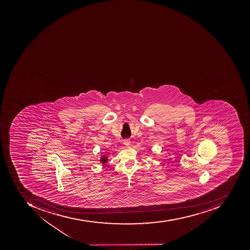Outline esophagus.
Returning a JSON list of instances; mask_svg holds the SVG:
<instances>
[{
  "label": "esophagus",
  "instance_id": "esophagus-1",
  "mask_svg": "<svg viewBox=\"0 0 250 250\" xmlns=\"http://www.w3.org/2000/svg\"><path fill=\"white\" fill-rule=\"evenodd\" d=\"M123 143H124V145L126 147H128V146H130L131 142H130V140H128V139H125V140H124V142H123Z\"/></svg>",
  "mask_w": 250,
  "mask_h": 250
}]
</instances>
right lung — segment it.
Instances as JSON below:
<instances>
[{"mask_svg": "<svg viewBox=\"0 0 250 250\" xmlns=\"http://www.w3.org/2000/svg\"><path fill=\"white\" fill-rule=\"evenodd\" d=\"M100 163L103 164V165H105V164L108 162V156L105 155V154H103V156H101V158H100Z\"/></svg>", "mask_w": 250, "mask_h": 250, "instance_id": "add662e5", "label": "right lung"}]
</instances>
